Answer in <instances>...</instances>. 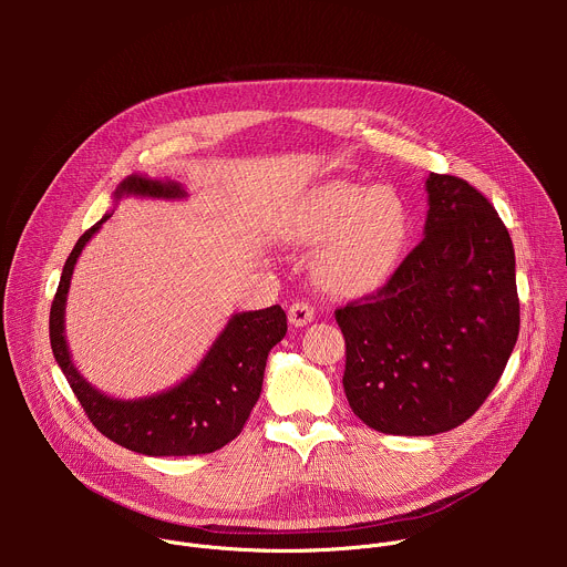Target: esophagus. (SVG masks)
<instances>
[{
	"instance_id": "esophagus-1",
	"label": "esophagus",
	"mask_w": 567,
	"mask_h": 567,
	"mask_svg": "<svg viewBox=\"0 0 567 567\" xmlns=\"http://www.w3.org/2000/svg\"><path fill=\"white\" fill-rule=\"evenodd\" d=\"M313 316H316L313 307H311L309 302H305V300H296V302L289 307V322H291V326H296V328L307 326V322H311Z\"/></svg>"
}]
</instances>
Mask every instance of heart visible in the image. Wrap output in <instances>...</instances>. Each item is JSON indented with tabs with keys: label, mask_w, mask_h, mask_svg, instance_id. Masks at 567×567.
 <instances>
[{
	"label": "heart",
	"mask_w": 567,
	"mask_h": 567,
	"mask_svg": "<svg viewBox=\"0 0 567 567\" xmlns=\"http://www.w3.org/2000/svg\"><path fill=\"white\" fill-rule=\"evenodd\" d=\"M411 213L392 186L328 182L305 193L282 217L278 237L291 247H318L313 276L332 296L377 291L406 247Z\"/></svg>",
	"instance_id": "obj_1"
}]
</instances>
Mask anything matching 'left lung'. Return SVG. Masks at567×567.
Segmentation results:
<instances>
[{
  "mask_svg": "<svg viewBox=\"0 0 567 567\" xmlns=\"http://www.w3.org/2000/svg\"><path fill=\"white\" fill-rule=\"evenodd\" d=\"M424 239L374 293L337 309L343 388L385 435H437L496 388L518 339L512 237L464 179L431 173Z\"/></svg>",
  "mask_w": 567,
  "mask_h": 567,
  "instance_id": "obj_1",
  "label": "left lung"
}]
</instances>
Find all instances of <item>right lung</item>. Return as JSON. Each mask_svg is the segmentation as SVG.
<instances>
[{"label":"right lung","instance_id":"right-lung-1","mask_svg":"<svg viewBox=\"0 0 567 567\" xmlns=\"http://www.w3.org/2000/svg\"><path fill=\"white\" fill-rule=\"evenodd\" d=\"M123 197L184 199L188 193L177 182L134 173L114 190V202ZM110 217L112 213H105L80 235L64 262L49 316L53 357L92 424L112 442L152 457L213 453L245 429L262 392L267 357L287 334V313L280 305L233 313L199 365L168 390L138 399L101 392L71 361L64 339V305L80 254Z\"/></svg>","mask_w":567,"mask_h":567}]
</instances>
